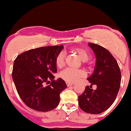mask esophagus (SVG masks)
<instances>
[{
  "label": "esophagus",
  "instance_id": "1",
  "mask_svg": "<svg viewBox=\"0 0 131 131\" xmlns=\"http://www.w3.org/2000/svg\"><path fill=\"white\" fill-rule=\"evenodd\" d=\"M66 83H67V85L68 86H72V85H73V84H74V82H66Z\"/></svg>",
  "mask_w": 131,
  "mask_h": 131
}]
</instances>
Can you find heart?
Here are the masks:
<instances>
[{"label": "heart", "instance_id": "heart-1", "mask_svg": "<svg viewBox=\"0 0 131 131\" xmlns=\"http://www.w3.org/2000/svg\"><path fill=\"white\" fill-rule=\"evenodd\" d=\"M72 51L77 54L79 58L82 61H87L90 58V54L89 51L83 48L77 47L72 49ZM64 59H65V52L63 51L60 52L57 55L55 59L56 65L59 68H63L64 66ZM85 75V72L82 70H74L71 68H67L62 71L59 73L61 78L67 82H73L77 81L79 78Z\"/></svg>", "mask_w": 131, "mask_h": 131}]
</instances>
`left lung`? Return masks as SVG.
<instances>
[{"mask_svg": "<svg viewBox=\"0 0 131 131\" xmlns=\"http://www.w3.org/2000/svg\"><path fill=\"white\" fill-rule=\"evenodd\" d=\"M96 56L93 73L88 80L91 86H86L78 97L79 106L84 112L100 114L113 104L120 89L121 72L116 59L106 49L99 45L89 43ZM96 84L95 90L91 88Z\"/></svg>", "mask_w": 131, "mask_h": 131, "instance_id": "obj_1", "label": "left lung"}]
</instances>
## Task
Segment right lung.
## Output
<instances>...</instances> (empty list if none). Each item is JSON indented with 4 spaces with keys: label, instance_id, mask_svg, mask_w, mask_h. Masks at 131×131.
Wrapping results in <instances>:
<instances>
[{
    "label": "right lung",
    "instance_id": "add662e5",
    "mask_svg": "<svg viewBox=\"0 0 131 131\" xmlns=\"http://www.w3.org/2000/svg\"><path fill=\"white\" fill-rule=\"evenodd\" d=\"M63 49L61 45L30 49L14 61L12 77L16 91L25 104L35 111L55 109L61 92L67 87L64 80H55L54 75L57 72L56 58Z\"/></svg>",
    "mask_w": 131,
    "mask_h": 131
}]
</instances>
